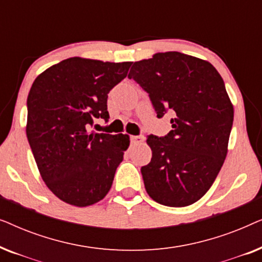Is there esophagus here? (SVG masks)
Here are the masks:
<instances>
[{
	"mask_svg": "<svg viewBox=\"0 0 262 262\" xmlns=\"http://www.w3.org/2000/svg\"><path fill=\"white\" fill-rule=\"evenodd\" d=\"M130 139L132 144H141V143L144 141V136H131Z\"/></svg>",
	"mask_w": 262,
	"mask_h": 262,
	"instance_id": "1",
	"label": "esophagus"
}]
</instances>
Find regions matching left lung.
Segmentation results:
<instances>
[{
	"mask_svg": "<svg viewBox=\"0 0 262 262\" xmlns=\"http://www.w3.org/2000/svg\"><path fill=\"white\" fill-rule=\"evenodd\" d=\"M127 77L148 93L157 118L173 116L169 134L146 139L152 151L141 168L146 192L170 207L198 202L228 152L234 107L223 78L211 63L177 51L135 62Z\"/></svg>",
	"mask_w": 262,
	"mask_h": 262,
	"instance_id": "1",
	"label": "left lung"
}]
</instances>
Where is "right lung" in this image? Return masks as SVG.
I'll return each instance as SVG.
<instances>
[{
    "instance_id": "1",
    "label": "right lung",
    "mask_w": 262,
    "mask_h": 262,
    "mask_svg": "<svg viewBox=\"0 0 262 262\" xmlns=\"http://www.w3.org/2000/svg\"><path fill=\"white\" fill-rule=\"evenodd\" d=\"M131 62L64 59L35 78L27 98L28 143L53 194L83 207L105 198L130 145L127 135L88 132L108 121L107 98L127 76Z\"/></svg>"
}]
</instances>
